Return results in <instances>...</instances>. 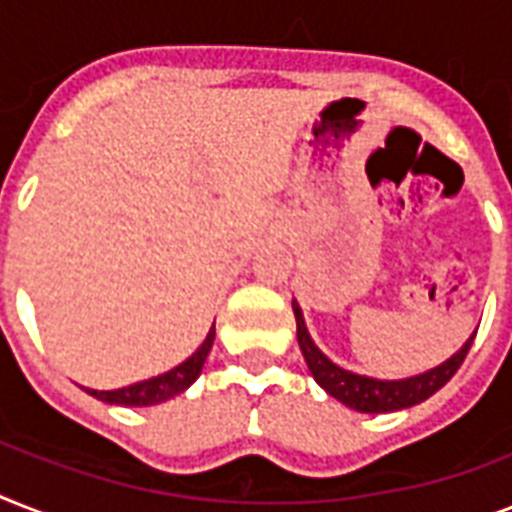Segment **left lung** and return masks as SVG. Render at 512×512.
Returning <instances> with one entry per match:
<instances>
[{"instance_id": "8db88e82", "label": "left lung", "mask_w": 512, "mask_h": 512, "mask_svg": "<svg viewBox=\"0 0 512 512\" xmlns=\"http://www.w3.org/2000/svg\"><path fill=\"white\" fill-rule=\"evenodd\" d=\"M292 311H295L297 321V342H300V350H303L305 364L311 369L313 380L319 382L321 388L327 390L332 398H337L340 404L364 414L398 412V409L422 404L425 398H430L436 390H441L446 382L452 380L454 372L460 369V364L468 356L473 337H476V332H473L454 356H449L438 366L428 369V372L412 374V377H404V380H377V377H366V374L342 369L327 353H321V348L313 342L311 332L305 327L303 308L297 305V300H292Z\"/></svg>"}]
</instances>
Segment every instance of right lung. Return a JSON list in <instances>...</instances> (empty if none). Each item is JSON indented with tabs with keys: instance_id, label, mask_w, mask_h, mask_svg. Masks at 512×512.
<instances>
[{
	"instance_id": "1",
	"label": "right lung",
	"mask_w": 512,
	"mask_h": 512,
	"mask_svg": "<svg viewBox=\"0 0 512 512\" xmlns=\"http://www.w3.org/2000/svg\"><path fill=\"white\" fill-rule=\"evenodd\" d=\"M212 342H215V324L207 332V340L201 342L193 356H188L183 364H177L170 372L159 374V377H151V380H140L135 385H127V388L116 390H95L84 388L92 398H100L106 404L116 406H154L162 404V401H170V398L180 396L183 390H188L193 382L199 380L201 366L207 361L209 350H212Z\"/></svg>"
}]
</instances>
